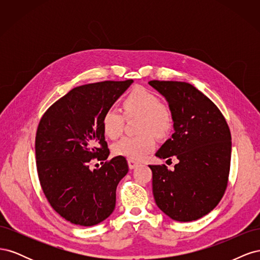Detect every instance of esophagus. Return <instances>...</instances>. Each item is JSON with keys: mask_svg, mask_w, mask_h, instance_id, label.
<instances>
[{"mask_svg": "<svg viewBox=\"0 0 260 260\" xmlns=\"http://www.w3.org/2000/svg\"><path fill=\"white\" fill-rule=\"evenodd\" d=\"M138 162L135 161V160H131V159H128V166L130 169H135L136 167H138Z\"/></svg>", "mask_w": 260, "mask_h": 260, "instance_id": "34e87169", "label": "esophagus"}]
</instances>
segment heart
<instances>
[{
  "label": "heart",
  "instance_id": "b5f03b06",
  "mask_svg": "<svg viewBox=\"0 0 260 260\" xmlns=\"http://www.w3.org/2000/svg\"><path fill=\"white\" fill-rule=\"evenodd\" d=\"M123 114L117 108H108L102 117V129L109 139H117L121 136L127 119L140 117V137H124L113 146V153L135 161L144 159L156 147L157 138L168 135L172 125L170 109L161 104L158 96L152 91L142 86L132 89L122 101ZM153 134L152 135L151 133Z\"/></svg>",
  "mask_w": 260,
  "mask_h": 260
}]
</instances>
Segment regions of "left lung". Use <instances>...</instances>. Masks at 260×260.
<instances>
[{
    "label": "left lung",
    "instance_id": "8db88e82",
    "mask_svg": "<svg viewBox=\"0 0 260 260\" xmlns=\"http://www.w3.org/2000/svg\"><path fill=\"white\" fill-rule=\"evenodd\" d=\"M148 84L166 99L175 130L155 155L179 160L172 171L149 165L156 205L176 221L198 220L218 205L226 188L230 129L219 108L194 85L159 80Z\"/></svg>",
    "mask_w": 260,
    "mask_h": 260
}]
</instances>
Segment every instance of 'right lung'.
<instances>
[{
    "mask_svg": "<svg viewBox=\"0 0 260 260\" xmlns=\"http://www.w3.org/2000/svg\"><path fill=\"white\" fill-rule=\"evenodd\" d=\"M132 83L77 86L55 102L39 123L36 159L40 184L54 210L74 224L95 225L115 209L117 185L129 171L127 160L116 156L94 170L89 162L107 159L102 117Z\"/></svg>",
    "mask_w": 260,
    "mask_h": 260,
    "instance_id": "add662e5",
    "label": "right lung"
}]
</instances>
